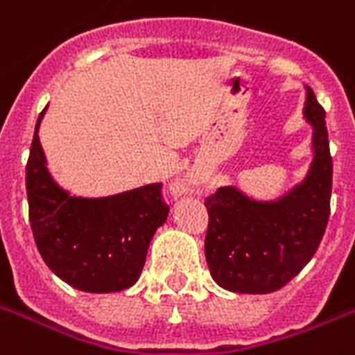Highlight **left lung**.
<instances>
[{
	"label": "left lung",
	"instance_id": "left-lung-1",
	"mask_svg": "<svg viewBox=\"0 0 355 355\" xmlns=\"http://www.w3.org/2000/svg\"><path fill=\"white\" fill-rule=\"evenodd\" d=\"M324 109L306 87L304 118L313 125V162L304 182L257 202L235 187L206 197V261L213 279L237 293H270L292 281L318 252L332 197V157Z\"/></svg>",
	"mask_w": 355,
	"mask_h": 355
}]
</instances>
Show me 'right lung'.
<instances>
[{"instance_id":"add662e5","label":"right lung","mask_w":355,"mask_h":355,"mask_svg":"<svg viewBox=\"0 0 355 355\" xmlns=\"http://www.w3.org/2000/svg\"><path fill=\"white\" fill-rule=\"evenodd\" d=\"M43 112L36 122L25 177L37 252L58 277L76 290H125L140 277L153 235L168 218L162 184L105 198L71 197L45 166L37 138Z\"/></svg>"}]
</instances>
